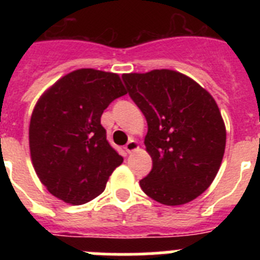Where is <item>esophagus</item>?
Segmentation results:
<instances>
[{"label": "esophagus", "mask_w": 260, "mask_h": 260, "mask_svg": "<svg viewBox=\"0 0 260 260\" xmlns=\"http://www.w3.org/2000/svg\"><path fill=\"white\" fill-rule=\"evenodd\" d=\"M138 148H139V144H138V142L134 141V139H130L125 146V150L127 151L128 153L134 152V151H137Z\"/></svg>", "instance_id": "1"}]
</instances>
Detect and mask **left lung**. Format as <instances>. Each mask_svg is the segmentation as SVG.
<instances>
[{
    "label": "left lung",
    "mask_w": 260,
    "mask_h": 260,
    "mask_svg": "<svg viewBox=\"0 0 260 260\" xmlns=\"http://www.w3.org/2000/svg\"><path fill=\"white\" fill-rule=\"evenodd\" d=\"M130 98L147 119L152 158L141 187L165 206H181L210 187L222 161L226 130L215 99L178 71L123 74Z\"/></svg>",
    "instance_id": "left-lung-1"
}]
</instances>
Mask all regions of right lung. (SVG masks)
<instances>
[{"mask_svg":"<svg viewBox=\"0 0 260 260\" xmlns=\"http://www.w3.org/2000/svg\"><path fill=\"white\" fill-rule=\"evenodd\" d=\"M126 93L118 74L79 69L39 99L29 121V152L41 183L56 198L79 206L104 191L123 158L107 141L100 118Z\"/></svg>","mask_w":260,"mask_h":260,"instance_id":"right-lung-1","label":"right lung"}]
</instances>
